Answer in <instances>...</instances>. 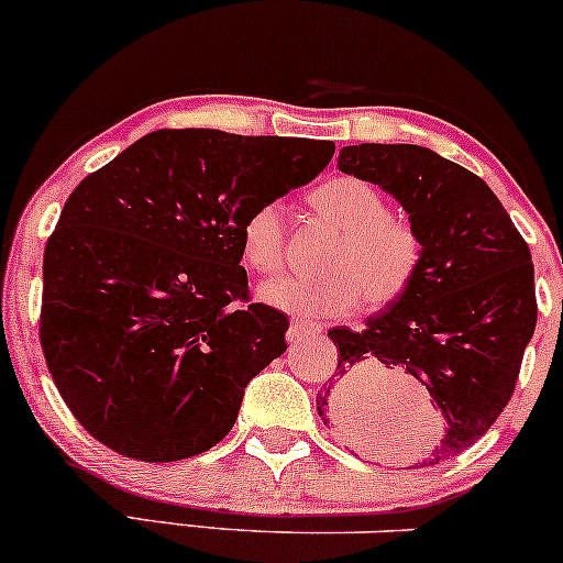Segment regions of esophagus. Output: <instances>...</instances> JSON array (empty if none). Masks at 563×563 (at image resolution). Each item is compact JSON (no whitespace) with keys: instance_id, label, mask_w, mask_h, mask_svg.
Listing matches in <instances>:
<instances>
[{"instance_id":"34e87169","label":"esophagus","mask_w":563,"mask_h":563,"mask_svg":"<svg viewBox=\"0 0 563 563\" xmlns=\"http://www.w3.org/2000/svg\"><path fill=\"white\" fill-rule=\"evenodd\" d=\"M318 331H321V323H310V321H300V318H295L287 329V339L289 342H300V339L318 334Z\"/></svg>"}]
</instances>
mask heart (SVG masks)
Masks as SVG:
<instances>
[{"label":"heart","mask_w":563,"mask_h":563,"mask_svg":"<svg viewBox=\"0 0 563 563\" xmlns=\"http://www.w3.org/2000/svg\"><path fill=\"white\" fill-rule=\"evenodd\" d=\"M310 211L336 232L316 279L284 276L261 287L271 308L300 318L371 313L399 302L418 279L422 238L412 221L388 211L376 185L360 177H331L305 198ZM242 263L258 276H274L287 261V224L276 203L250 208L240 224Z\"/></svg>","instance_id":"obj_1"}]
</instances>
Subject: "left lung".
<instances>
[{
    "instance_id": "left-lung-1",
    "label": "left lung",
    "mask_w": 563,
    "mask_h": 563,
    "mask_svg": "<svg viewBox=\"0 0 563 563\" xmlns=\"http://www.w3.org/2000/svg\"><path fill=\"white\" fill-rule=\"evenodd\" d=\"M339 169L399 200L422 238V266L409 292L363 331H329L339 373L316 397L318 415L365 454L386 435L373 371L405 367L446 420L422 464L446 462L473 446L515 394L538 321L530 247L481 177L422 145H346Z\"/></svg>"
}]
</instances>
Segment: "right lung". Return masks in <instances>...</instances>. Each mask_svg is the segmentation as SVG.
Returning <instances> with one entry per match:
<instances>
[{"label": "right lung", "instance_id": "add662e5", "mask_svg": "<svg viewBox=\"0 0 563 563\" xmlns=\"http://www.w3.org/2000/svg\"><path fill=\"white\" fill-rule=\"evenodd\" d=\"M331 156L334 143L310 137L156 130L75 187L44 250L38 334L96 441L177 462L232 430L289 325L250 302L240 224Z\"/></svg>", "mask_w": 563, "mask_h": 563}]
</instances>
